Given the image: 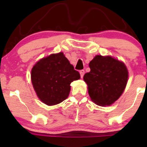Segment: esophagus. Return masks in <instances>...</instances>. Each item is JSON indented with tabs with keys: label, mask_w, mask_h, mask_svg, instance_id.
Masks as SVG:
<instances>
[{
	"label": "esophagus",
	"mask_w": 147,
	"mask_h": 147,
	"mask_svg": "<svg viewBox=\"0 0 147 147\" xmlns=\"http://www.w3.org/2000/svg\"><path fill=\"white\" fill-rule=\"evenodd\" d=\"M79 73H80L81 77H82V78H83V77H84V73H85V71H84V70H81L80 71H79Z\"/></svg>",
	"instance_id": "esophagus-1"
}]
</instances>
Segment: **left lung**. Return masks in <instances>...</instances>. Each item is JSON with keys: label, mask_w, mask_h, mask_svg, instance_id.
<instances>
[{"label": "left lung", "mask_w": 147, "mask_h": 147, "mask_svg": "<svg viewBox=\"0 0 147 147\" xmlns=\"http://www.w3.org/2000/svg\"><path fill=\"white\" fill-rule=\"evenodd\" d=\"M90 71L84 76L91 100L99 106L113 104L119 98L127 84L125 64L110 56L97 55L89 63Z\"/></svg>", "instance_id": "8db88e82"}]
</instances>
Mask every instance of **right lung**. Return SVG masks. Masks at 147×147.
Returning <instances> with one entry per match:
<instances>
[{
    "label": "right lung",
    "mask_w": 147,
    "mask_h": 147,
    "mask_svg": "<svg viewBox=\"0 0 147 147\" xmlns=\"http://www.w3.org/2000/svg\"><path fill=\"white\" fill-rule=\"evenodd\" d=\"M80 79L63 52L38 61L31 71L34 89L40 100L48 106L59 104L68 97L70 84Z\"/></svg>",
    "instance_id": "obj_1"
}]
</instances>
